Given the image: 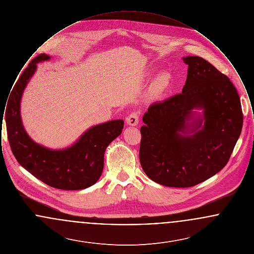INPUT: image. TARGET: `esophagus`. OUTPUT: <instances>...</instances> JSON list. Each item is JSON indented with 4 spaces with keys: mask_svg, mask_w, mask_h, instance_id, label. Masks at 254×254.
Segmentation results:
<instances>
[{
    "mask_svg": "<svg viewBox=\"0 0 254 254\" xmlns=\"http://www.w3.org/2000/svg\"><path fill=\"white\" fill-rule=\"evenodd\" d=\"M140 120V112L139 111H133L126 119V122L129 126H137Z\"/></svg>",
    "mask_w": 254,
    "mask_h": 254,
    "instance_id": "esophagus-1",
    "label": "esophagus"
}]
</instances>
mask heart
Listing matches in <instances>:
<instances>
[{
    "label": "heart",
    "mask_w": 254,
    "mask_h": 254,
    "mask_svg": "<svg viewBox=\"0 0 254 254\" xmlns=\"http://www.w3.org/2000/svg\"><path fill=\"white\" fill-rule=\"evenodd\" d=\"M166 85V81H165V77H160L156 82V86L159 88H164Z\"/></svg>",
    "instance_id": "obj_1"
}]
</instances>
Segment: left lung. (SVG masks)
Listing matches in <instances>:
<instances>
[{"label":"left lung","mask_w":254,"mask_h":254,"mask_svg":"<svg viewBox=\"0 0 254 254\" xmlns=\"http://www.w3.org/2000/svg\"><path fill=\"white\" fill-rule=\"evenodd\" d=\"M183 60L189 67L182 93L151 105L140 129L142 168L152 181L171 188L193 187L219 172L243 126L240 98L229 77L201 57ZM193 108L204 109L202 129L201 120L192 128L185 123Z\"/></svg>","instance_id":"1"}]
</instances>
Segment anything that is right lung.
<instances>
[{
    "mask_svg": "<svg viewBox=\"0 0 254 254\" xmlns=\"http://www.w3.org/2000/svg\"><path fill=\"white\" fill-rule=\"evenodd\" d=\"M49 59L47 54L38 55L15 84L5 111L7 138L16 160L39 180L59 190H83L94 185L100 178L106 148L121 134L124 121L113 120L95 126L75 145L64 150H50L34 143L22 125L21 97L29 78L36 70L37 63Z\"/></svg>",
    "mask_w": 254,
    "mask_h": 254,
    "instance_id": "right-lung-1",
    "label": "right lung"
}]
</instances>
